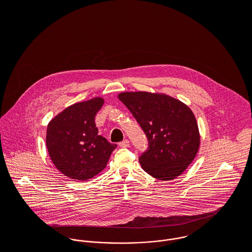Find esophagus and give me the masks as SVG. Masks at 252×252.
<instances>
[{
    "instance_id": "esophagus-1",
    "label": "esophagus",
    "mask_w": 252,
    "mask_h": 252,
    "mask_svg": "<svg viewBox=\"0 0 252 252\" xmlns=\"http://www.w3.org/2000/svg\"><path fill=\"white\" fill-rule=\"evenodd\" d=\"M129 145H130V143H129L128 140H125V141L119 143V146L120 147H129Z\"/></svg>"
}]
</instances>
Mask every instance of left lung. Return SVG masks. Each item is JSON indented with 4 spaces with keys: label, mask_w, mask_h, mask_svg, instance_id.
Instances as JSON below:
<instances>
[{
    "label": "left lung",
    "mask_w": 252,
    "mask_h": 252,
    "mask_svg": "<svg viewBox=\"0 0 252 252\" xmlns=\"http://www.w3.org/2000/svg\"><path fill=\"white\" fill-rule=\"evenodd\" d=\"M117 98L143 128L148 150L139 158L148 175L160 180L180 176L195 159L201 136L193 111L164 93L122 92Z\"/></svg>",
    "instance_id": "1"
}]
</instances>
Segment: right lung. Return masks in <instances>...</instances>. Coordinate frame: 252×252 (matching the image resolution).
<instances>
[{
    "mask_svg": "<svg viewBox=\"0 0 252 252\" xmlns=\"http://www.w3.org/2000/svg\"><path fill=\"white\" fill-rule=\"evenodd\" d=\"M105 101L95 97L75 103L53 117L46 129L49 157L64 176L72 180H90L108 164L116 144L98 135L95 115Z\"/></svg>",
    "mask_w": 252,
    "mask_h": 252,
    "instance_id": "right-lung-1",
    "label": "right lung"
}]
</instances>
